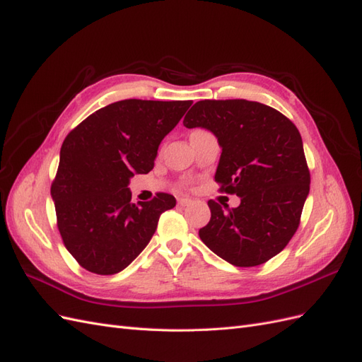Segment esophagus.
Listing matches in <instances>:
<instances>
[{"instance_id": "34e87169", "label": "esophagus", "mask_w": 362, "mask_h": 362, "mask_svg": "<svg viewBox=\"0 0 362 362\" xmlns=\"http://www.w3.org/2000/svg\"><path fill=\"white\" fill-rule=\"evenodd\" d=\"M178 204H180L181 206H185V205H190V204H193V201H192V199H189V198H178Z\"/></svg>"}]
</instances>
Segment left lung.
<instances>
[{
	"label": "left lung",
	"instance_id": "1",
	"mask_svg": "<svg viewBox=\"0 0 362 362\" xmlns=\"http://www.w3.org/2000/svg\"><path fill=\"white\" fill-rule=\"evenodd\" d=\"M182 124L217 137L218 190L242 199L228 211L208 201L211 218L199 229L202 242L237 267L259 266L278 255L298 231L310 193L299 129L275 108L246 100L198 101Z\"/></svg>",
	"mask_w": 362,
	"mask_h": 362
}]
</instances>
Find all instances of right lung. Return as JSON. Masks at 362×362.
I'll use <instances>...</instances> for the list:
<instances>
[{
    "instance_id": "right-lung-1",
    "label": "right lung",
    "mask_w": 362,
    "mask_h": 362,
    "mask_svg": "<svg viewBox=\"0 0 362 362\" xmlns=\"http://www.w3.org/2000/svg\"><path fill=\"white\" fill-rule=\"evenodd\" d=\"M190 105L117 101L64 139L51 196L63 243L83 269L96 275L124 270L149 243L161 213L177 204L168 193L133 204L128 184L134 173L152 170L161 140Z\"/></svg>"
}]
</instances>
